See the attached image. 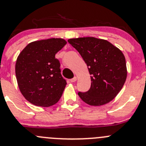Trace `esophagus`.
I'll use <instances>...</instances> for the list:
<instances>
[{"label":"esophagus","instance_id":"obj_1","mask_svg":"<svg viewBox=\"0 0 146 146\" xmlns=\"http://www.w3.org/2000/svg\"><path fill=\"white\" fill-rule=\"evenodd\" d=\"M76 80H77V78H76V77L73 78H72V79H70V82H76Z\"/></svg>","mask_w":146,"mask_h":146}]
</instances>
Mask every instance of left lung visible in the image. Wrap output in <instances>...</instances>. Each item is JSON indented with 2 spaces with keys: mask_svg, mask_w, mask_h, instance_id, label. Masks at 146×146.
Segmentation results:
<instances>
[{
  "mask_svg": "<svg viewBox=\"0 0 146 146\" xmlns=\"http://www.w3.org/2000/svg\"><path fill=\"white\" fill-rule=\"evenodd\" d=\"M68 42L78 50L91 75V87L78 95L90 106L111 101L123 87L127 71L123 53L106 40L94 37L71 38Z\"/></svg>",
  "mask_w": 146,
  "mask_h": 146,
  "instance_id": "8db88e82",
  "label": "left lung"
}]
</instances>
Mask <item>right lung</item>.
I'll return each mask as SVG.
<instances>
[{"label": "right lung", "instance_id": "right-lung-1", "mask_svg": "<svg viewBox=\"0 0 146 146\" xmlns=\"http://www.w3.org/2000/svg\"><path fill=\"white\" fill-rule=\"evenodd\" d=\"M66 44L62 38L29 43L17 59L15 74L20 92L35 106L49 107L60 99L66 81L61 74L55 54Z\"/></svg>", "mask_w": 146, "mask_h": 146}]
</instances>
